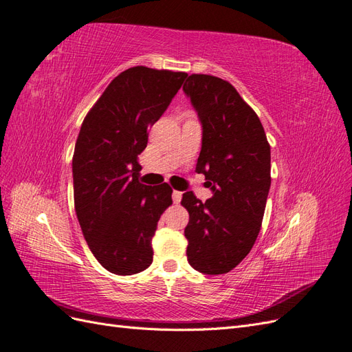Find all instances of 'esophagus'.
<instances>
[{"label":"esophagus","instance_id":"34e87169","mask_svg":"<svg viewBox=\"0 0 352 352\" xmlns=\"http://www.w3.org/2000/svg\"><path fill=\"white\" fill-rule=\"evenodd\" d=\"M182 197H183V193H182V192H178V190H174V192H173V201H174V204H179V202H182Z\"/></svg>","mask_w":352,"mask_h":352}]
</instances>
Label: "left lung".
Masks as SVG:
<instances>
[{
  "mask_svg": "<svg viewBox=\"0 0 352 352\" xmlns=\"http://www.w3.org/2000/svg\"><path fill=\"white\" fill-rule=\"evenodd\" d=\"M183 90L202 126L196 173L212 197L183 195L188 211L187 260L197 272L228 274L253 248L270 188V147L253 108L226 80L188 76Z\"/></svg>",
  "mask_w": 352,
  "mask_h": 352,
  "instance_id": "obj_1",
  "label": "left lung"
}]
</instances>
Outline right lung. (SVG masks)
<instances>
[{
	"mask_svg": "<svg viewBox=\"0 0 352 352\" xmlns=\"http://www.w3.org/2000/svg\"><path fill=\"white\" fill-rule=\"evenodd\" d=\"M186 77L147 67L126 69L80 128L73 156L76 214L90 251L111 274L133 275L153 262L151 239L173 205V188L141 184L138 155Z\"/></svg>",
	"mask_w": 352,
	"mask_h": 352,
	"instance_id": "1",
	"label": "right lung"
}]
</instances>
